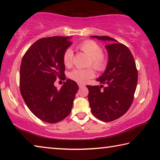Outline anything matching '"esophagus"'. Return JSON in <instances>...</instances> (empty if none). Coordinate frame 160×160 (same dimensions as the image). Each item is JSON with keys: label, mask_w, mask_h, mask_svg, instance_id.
Listing matches in <instances>:
<instances>
[{"label": "esophagus", "mask_w": 160, "mask_h": 160, "mask_svg": "<svg viewBox=\"0 0 160 160\" xmlns=\"http://www.w3.org/2000/svg\"><path fill=\"white\" fill-rule=\"evenodd\" d=\"M78 86H79V88H83V87H85V85H82V84H78Z\"/></svg>", "instance_id": "1"}]
</instances>
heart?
<instances>
[{
	"instance_id": "heart-1",
	"label": "heart",
	"mask_w": 160,
	"mask_h": 160,
	"mask_svg": "<svg viewBox=\"0 0 160 160\" xmlns=\"http://www.w3.org/2000/svg\"><path fill=\"white\" fill-rule=\"evenodd\" d=\"M77 48L90 57L88 66H92L94 69L100 71L107 66L108 58L106 54L102 52V48L96 42L86 40L78 45ZM73 52L70 48H68L63 55V62L67 67L72 64ZM94 71L92 68L86 69H74L69 73L70 79L80 84H84L94 78Z\"/></svg>"
}]
</instances>
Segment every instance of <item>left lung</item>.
I'll use <instances>...</instances> for the list:
<instances>
[{"label":"left lung","instance_id":"1","mask_svg":"<svg viewBox=\"0 0 160 160\" xmlns=\"http://www.w3.org/2000/svg\"><path fill=\"white\" fill-rule=\"evenodd\" d=\"M110 41L107 69L97 81L104 85H87L92 113L99 120L110 122L122 116L131 107L138 82V70L129 48L107 36H92Z\"/></svg>","mask_w":160,"mask_h":160}]
</instances>
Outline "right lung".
Masks as SVG:
<instances>
[{
	"mask_svg": "<svg viewBox=\"0 0 160 160\" xmlns=\"http://www.w3.org/2000/svg\"><path fill=\"white\" fill-rule=\"evenodd\" d=\"M69 37H50L35 42L22 59L20 90L29 110L45 122L55 123L71 112L78 90L75 81L67 79L60 90L54 82L65 80L63 55L72 44Z\"/></svg>",
	"mask_w": 160,
	"mask_h": 160,
	"instance_id": "add662e5",
	"label": "right lung"
}]
</instances>
